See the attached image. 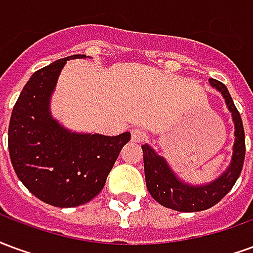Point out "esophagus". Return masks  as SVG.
I'll return each mask as SVG.
<instances>
[{
	"label": "esophagus",
	"mask_w": 253,
	"mask_h": 253,
	"mask_svg": "<svg viewBox=\"0 0 253 253\" xmlns=\"http://www.w3.org/2000/svg\"><path fill=\"white\" fill-rule=\"evenodd\" d=\"M146 137V132L143 131L142 128L139 127H135L131 130V139L134 142H142L143 139Z\"/></svg>",
	"instance_id": "esophagus-1"
}]
</instances>
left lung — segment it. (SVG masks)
<instances>
[{
    "instance_id": "8db88e82",
    "label": "left lung",
    "mask_w": 253,
    "mask_h": 253,
    "mask_svg": "<svg viewBox=\"0 0 253 253\" xmlns=\"http://www.w3.org/2000/svg\"><path fill=\"white\" fill-rule=\"evenodd\" d=\"M210 85L221 92L232 112L234 123V143L232 161L228 169L218 179L205 186H192L181 181L175 172L170 169L164 157H161L149 146L142 145L143 168H145V180L150 195L160 205L177 210V211L194 212L210 209L222 199L223 196L232 190L236 180L239 179L245 157V134L243 121L240 112L236 108L228 88L214 78H210Z\"/></svg>"
}]
</instances>
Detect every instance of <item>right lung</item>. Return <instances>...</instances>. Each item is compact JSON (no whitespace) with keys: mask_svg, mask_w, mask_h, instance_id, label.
Segmentation results:
<instances>
[{"mask_svg":"<svg viewBox=\"0 0 253 253\" xmlns=\"http://www.w3.org/2000/svg\"><path fill=\"white\" fill-rule=\"evenodd\" d=\"M58 59L31 76L12 111L8 148L13 169L36 198L55 207L86 203L103 190L130 132L116 137L72 132L50 112V99L69 59Z\"/></svg>","mask_w":253,"mask_h":253,"instance_id":"obj_1","label":"right lung"}]
</instances>
